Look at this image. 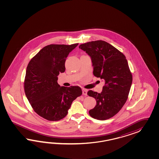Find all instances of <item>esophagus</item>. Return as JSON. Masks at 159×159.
Masks as SVG:
<instances>
[{"mask_svg": "<svg viewBox=\"0 0 159 159\" xmlns=\"http://www.w3.org/2000/svg\"><path fill=\"white\" fill-rule=\"evenodd\" d=\"M83 95H84V96H87V90L86 89H83Z\"/></svg>", "mask_w": 159, "mask_h": 159, "instance_id": "obj_1", "label": "esophagus"}]
</instances>
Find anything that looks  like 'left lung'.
Instances as JSON below:
<instances>
[{
    "label": "left lung",
    "mask_w": 159,
    "mask_h": 159,
    "mask_svg": "<svg viewBox=\"0 0 159 159\" xmlns=\"http://www.w3.org/2000/svg\"><path fill=\"white\" fill-rule=\"evenodd\" d=\"M79 48L92 59L93 75L105 82L101 93L87 92L97 102L89 114L97 120H106L120 111L128 99L132 83L128 61L123 53L104 41L83 43Z\"/></svg>",
    "instance_id": "left-lung-1"
}]
</instances>
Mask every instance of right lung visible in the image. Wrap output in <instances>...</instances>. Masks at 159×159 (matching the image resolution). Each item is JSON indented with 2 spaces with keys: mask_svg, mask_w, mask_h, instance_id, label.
I'll return each mask as SVG.
<instances>
[{
  "mask_svg": "<svg viewBox=\"0 0 159 159\" xmlns=\"http://www.w3.org/2000/svg\"><path fill=\"white\" fill-rule=\"evenodd\" d=\"M79 43L51 44L31 59L26 69L24 92L34 111L48 120H61L67 114L73 100L82 94L79 86H60L59 73L65 71L69 53Z\"/></svg>",
  "mask_w": 159,
  "mask_h": 159,
  "instance_id": "right-lung-1",
  "label": "right lung"
}]
</instances>
